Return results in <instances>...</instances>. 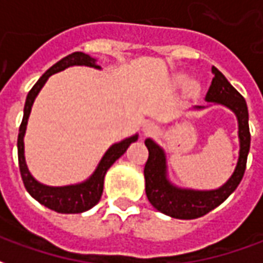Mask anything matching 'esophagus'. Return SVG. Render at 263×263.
<instances>
[{"mask_svg": "<svg viewBox=\"0 0 263 263\" xmlns=\"http://www.w3.org/2000/svg\"><path fill=\"white\" fill-rule=\"evenodd\" d=\"M156 131V125H155L154 122H146L145 125H143V132L145 134H152V132Z\"/></svg>", "mask_w": 263, "mask_h": 263, "instance_id": "esophagus-1", "label": "esophagus"}]
</instances>
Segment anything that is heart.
I'll return each mask as SVG.
<instances>
[{"label":"heart","instance_id":"b5f03b06","mask_svg":"<svg viewBox=\"0 0 263 263\" xmlns=\"http://www.w3.org/2000/svg\"><path fill=\"white\" fill-rule=\"evenodd\" d=\"M186 81H187V79H186V77H184V76H182V77H179V83H186ZM192 90H193V91H197L198 90V86L197 84H192Z\"/></svg>","mask_w":263,"mask_h":263}]
</instances>
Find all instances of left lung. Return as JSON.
<instances>
[{
	"label": "left lung",
	"mask_w": 263,
	"mask_h": 263,
	"mask_svg": "<svg viewBox=\"0 0 263 263\" xmlns=\"http://www.w3.org/2000/svg\"><path fill=\"white\" fill-rule=\"evenodd\" d=\"M213 73L214 77L209 91L205 94V100L210 103L222 104L232 109L237 115L238 128H239L238 137L241 145L237 167L230 177V180L217 190L198 192V190L175 187L166 177L165 152L152 139H146L145 145L149 151V156L143 169L146 196L155 209L159 210L163 214L171 215L173 218L193 220L203 217L211 210L218 207L238 187L247 167V159L251 146L248 107L242 96L230 84V81L214 66H213ZM197 108H203V107H197Z\"/></svg>",
	"instance_id": "obj_1"
}]
</instances>
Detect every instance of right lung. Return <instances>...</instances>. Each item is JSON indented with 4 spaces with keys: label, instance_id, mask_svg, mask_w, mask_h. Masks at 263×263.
<instances>
[{
    "label": "right lung",
    "instance_id": "obj_1",
    "mask_svg": "<svg viewBox=\"0 0 263 263\" xmlns=\"http://www.w3.org/2000/svg\"><path fill=\"white\" fill-rule=\"evenodd\" d=\"M70 66H90L100 69V66L96 65V59L81 52H74V53L66 56L62 60H59L56 65H53L45 74L36 81V84L32 87L31 91L28 92L25 101V108H24V118L21 122L20 134H18V163H20V172L25 189L32 197L37 200L39 203L43 204L45 207L50 210H54L58 213L63 214H76V213H83L87 211L100 201L104 189V176L112 166L115 160L120 156L125 154V151L132 142L138 139V135H134L131 138H126L124 141L118 143H114L111 148L105 152L101 162L98 163L97 169L92 173L91 177L86 182L80 184H73V186H63V187H50L45 186L42 183L36 182L32 175L28 171L25 163V156H24V135H25L26 124L28 118L31 114L32 104L36 98L37 92L41 91L43 84L46 83L49 77L58 71L67 69Z\"/></svg>",
    "mask_w": 263,
    "mask_h": 263
}]
</instances>
